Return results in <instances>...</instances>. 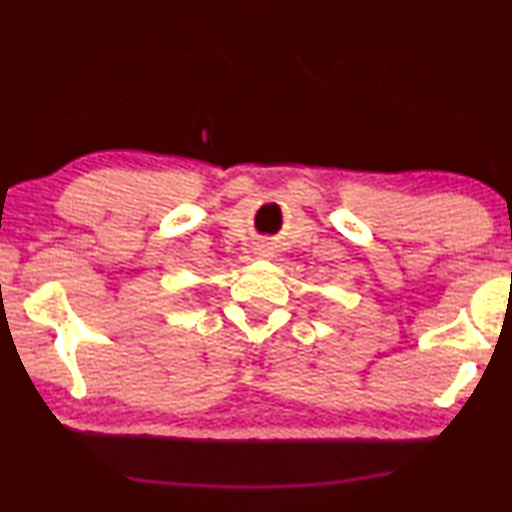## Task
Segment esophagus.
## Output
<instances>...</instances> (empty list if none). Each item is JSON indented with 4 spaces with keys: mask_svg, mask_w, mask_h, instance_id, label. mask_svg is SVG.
<instances>
[{
    "mask_svg": "<svg viewBox=\"0 0 512 512\" xmlns=\"http://www.w3.org/2000/svg\"><path fill=\"white\" fill-rule=\"evenodd\" d=\"M261 254H263V256H265V251H261Z\"/></svg>",
    "mask_w": 512,
    "mask_h": 512,
    "instance_id": "34e87169",
    "label": "esophagus"
}]
</instances>
